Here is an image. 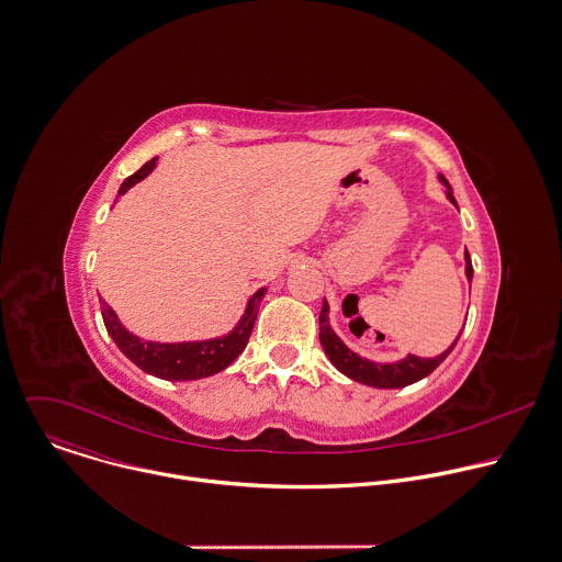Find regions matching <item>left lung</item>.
Masks as SVG:
<instances>
[{
    "instance_id": "1",
    "label": "left lung",
    "mask_w": 562,
    "mask_h": 562,
    "mask_svg": "<svg viewBox=\"0 0 562 562\" xmlns=\"http://www.w3.org/2000/svg\"><path fill=\"white\" fill-rule=\"evenodd\" d=\"M447 194L456 203L453 194L451 192H447ZM464 258H467V278L473 280V262H471L469 251H467ZM458 339H460V335H458ZM458 339L453 341V346L447 352H442L436 359H423V357L409 355L407 359H403L398 363L381 366V363H372L368 359H361L359 355H355L350 348L344 346V341L333 333V328L328 324V304H326V300H324V306H322V313H319V341L324 346V352L333 361V366L339 372H344L346 376H350L352 381H359V383L372 385V387H383V390L405 387V385H412V383L429 376L451 355Z\"/></svg>"
}]
</instances>
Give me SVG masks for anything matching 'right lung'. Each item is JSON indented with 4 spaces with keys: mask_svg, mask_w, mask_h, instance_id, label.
<instances>
[{
    "mask_svg": "<svg viewBox=\"0 0 562 562\" xmlns=\"http://www.w3.org/2000/svg\"><path fill=\"white\" fill-rule=\"evenodd\" d=\"M157 157L146 161L137 172L124 179L117 194H124L131 186L142 181L153 168ZM265 297V289H260L251 300L249 306L238 322V326L227 335L210 341H188V344H153L142 341L135 335H131L115 317V313L106 306L104 300H100L102 322L115 346L124 352L126 359H131L139 370L164 379V381H194L212 376L221 370H225L247 346L256 317L260 300Z\"/></svg>",
    "mask_w": 562,
    "mask_h": 562,
    "instance_id": "obj_1",
    "label": "right lung"
}]
</instances>
